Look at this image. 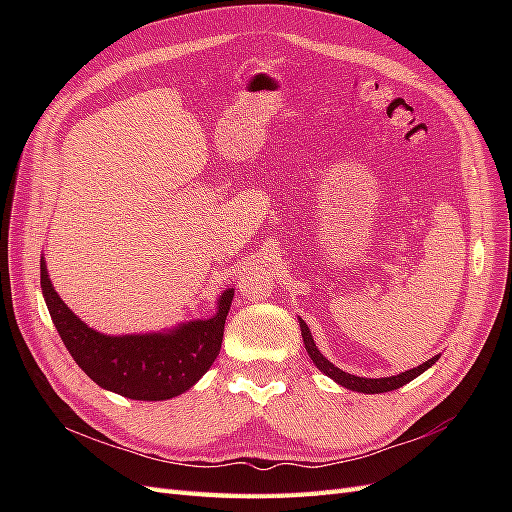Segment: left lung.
<instances>
[{"instance_id": "8db88e82", "label": "left lung", "mask_w": 512, "mask_h": 512, "mask_svg": "<svg viewBox=\"0 0 512 512\" xmlns=\"http://www.w3.org/2000/svg\"><path fill=\"white\" fill-rule=\"evenodd\" d=\"M299 324H301V335H303V342H305V350L307 354L312 356V361L316 363V367L320 371H324L329 378H333L337 384L346 386V389H352V391H361V393H386V391H395L399 389V386L408 384L410 380H414L416 376H421L425 369H429L433 363L438 361V356H433V359L425 361L423 365H418L410 371H404V374L399 376H391V378H359V376H352V374H346V371H342L339 367H335L331 361L324 359V356L320 354V350L316 348L314 339H312V333H309L307 324L299 318Z\"/></svg>"}]
</instances>
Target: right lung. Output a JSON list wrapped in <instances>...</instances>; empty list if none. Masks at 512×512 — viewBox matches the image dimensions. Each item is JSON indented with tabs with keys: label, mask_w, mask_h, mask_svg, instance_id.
<instances>
[{
	"label": "right lung",
	"mask_w": 512,
	"mask_h": 512,
	"mask_svg": "<svg viewBox=\"0 0 512 512\" xmlns=\"http://www.w3.org/2000/svg\"><path fill=\"white\" fill-rule=\"evenodd\" d=\"M40 284L46 307L61 342L85 374L106 391L130 399L160 401L177 397L205 374L218 359L224 322L235 290H226L218 314L196 320L170 333L102 335L76 318L59 299L40 260Z\"/></svg>",
	"instance_id": "1"
}]
</instances>
